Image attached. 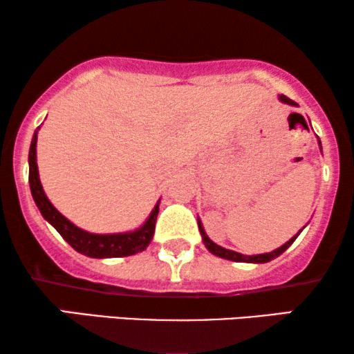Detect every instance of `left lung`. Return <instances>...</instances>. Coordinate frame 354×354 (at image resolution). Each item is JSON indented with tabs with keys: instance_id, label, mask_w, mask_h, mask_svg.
Masks as SVG:
<instances>
[{
	"instance_id": "1",
	"label": "left lung",
	"mask_w": 354,
	"mask_h": 354,
	"mask_svg": "<svg viewBox=\"0 0 354 354\" xmlns=\"http://www.w3.org/2000/svg\"><path fill=\"white\" fill-rule=\"evenodd\" d=\"M279 100L282 101V103H285V104H290V106H298L297 103H295L293 100L287 98V96H285V95H280V96H279ZM319 147H321V140H319ZM198 229H200V234H201V236H203V243H205L206 248L209 250L211 253L214 254V256H219V258H222V259L235 261V263H254V264H263V263H269V261H272V259L277 258V256L282 254L283 251L287 250L288 246L292 245L295 240H297V236H298L299 234H301V230H303V229L299 230L297 235L292 236V239H290V240L287 241V243L282 245V246H280V248H277V250L270 251V253H264V254H253V256H246V254L236 253V251H232V250H225V248H222V246L216 245L214 241L209 240V236L206 235L205 229H203V224H201V221H200V219H198Z\"/></svg>"
}]
</instances>
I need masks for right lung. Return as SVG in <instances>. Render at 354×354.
Segmentation results:
<instances>
[{
    "label": "right lung",
    "mask_w": 354,
    "mask_h": 354,
    "mask_svg": "<svg viewBox=\"0 0 354 354\" xmlns=\"http://www.w3.org/2000/svg\"><path fill=\"white\" fill-rule=\"evenodd\" d=\"M37 133H33L30 151H28V183H30V192L33 201L41 216L59 232V235L69 243L72 248L79 253L88 256V258H122V256H132L142 253L147 246L151 243L154 227H156V217L159 212V200L151 211L147 222L133 232H124V234H90V232L82 230L66 219L43 192L40 177H38L37 166Z\"/></svg>",
    "instance_id": "1"
}]
</instances>
